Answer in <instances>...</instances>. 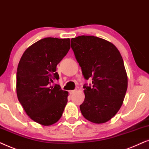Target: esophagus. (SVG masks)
I'll list each match as a JSON object with an SVG mask.
<instances>
[{
	"label": "esophagus",
	"instance_id": "obj_1",
	"mask_svg": "<svg viewBox=\"0 0 149 149\" xmlns=\"http://www.w3.org/2000/svg\"><path fill=\"white\" fill-rule=\"evenodd\" d=\"M76 91H77V90H73V91H69V93H70V95L74 94V93H76Z\"/></svg>",
	"mask_w": 149,
	"mask_h": 149
}]
</instances>
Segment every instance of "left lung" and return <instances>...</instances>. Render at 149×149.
Returning a JSON list of instances; mask_svg holds the SVG:
<instances>
[{"label": "left lung", "instance_id": "1", "mask_svg": "<svg viewBox=\"0 0 149 149\" xmlns=\"http://www.w3.org/2000/svg\"><path fill=\"white\" fill-rule=\"evenodd\" d=\"M76 58L84 78L85 99L80 108L83 116L94 123H104L120 110L127 89V75L120 52L114 44L94 36L71 39Z\"/></svg>", "mask_w": 149, "mask_h": 149}]
</instances>
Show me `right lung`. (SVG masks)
Here are the masks:
<instances>
[{"label":"right lung","mask_w":149,"mask_h":149,"mask_svg":"<svg viewBox=\"0 0 149 149\" xmlns=\"http://www.w3.org/2000/svg\"><path fill=\"white\" fill-rule=\"evenodd\" d=\"M70 49V39L46 37L26 49L17 69V99L26 114L44 126L54 124L62 116L68 92L59 85L56 65Z\"/></svg>","instance_id":"add662e5"}]
</instances>
